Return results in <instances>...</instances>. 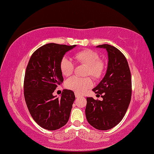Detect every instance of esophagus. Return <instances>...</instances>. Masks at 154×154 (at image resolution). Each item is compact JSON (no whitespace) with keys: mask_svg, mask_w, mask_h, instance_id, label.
Returning <instances> with one entry per match:
<instances>
[{"mask_svg":"<svg viewBox=\"0 0 154 154\" xmlns=\"http://www.w3.org/2000/svg\"><path fill=\"white\" fill-rule=\"evenodd\" d=\"M75 96L77 98H78V97H80V96H81V95H80L79 94H77V93H75Z\"/></svg>","mask_w":154,"mask_h":154,"instance_id":"34e87169","label":"esophagus"}]
</instances>
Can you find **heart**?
Wrapping results in <instances>:
<instances>
[{
  "label": "heart",
  "mask_w": 154,
  "mask_h": 154,
  "mask_svg": "<svg viewBox=\"0 0 154 154\" xmlns=\"http://www.w3.org/2000/svg\"><path fill=\"white\" fill-rule=\"evenodd\" d=\"M77 61L88 66L87 75H90L94 79H99L102 76L105 69V64L99 60L100 57L98 52L92 50H84L76 52L74 55ZM61 73L66 77H69L73 73L74 63L68 57L61 59L60 63ZM92 85V81L89 77L80 78L73 77L66 82V87L77 94H82Z\"/></svg>",
  "instance_id": "heart-1"
}]
</instances>
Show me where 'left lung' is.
Here are the masks:
<instances>
[{
    "label": "left lung",
    "instance_id": "obj_1",
    "mask_svg": "<svg viewBox=\"0 0 154 154\" xmlns=\"http://www.w3.org/2000/svg\"><path fill=\"white\" fill-rule=\"evenodd\" d=\"M107 52L105 75L93 89L102 100L87 98L85 116L88 122L99 130H108L119 124L129 107L131 96V72L127 60L116 47L109 45L96 46Z\"/></svg>",
    "mask_w": 154,
    "mask_h": 154
}]
</instances>
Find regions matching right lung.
Masks as SVG:
<instances>
[{
  "mask_svg": "<svg viewBox=\"0 0 154 154\" xmlns=\"http://www.w3.org/2000/svg\"><path fill=\"white\" fill-rule=\"evenodd\" d=\"M76 45L49 43L33 53L27 66L24 96L27 107L35 121L44 129L56 130L68 122L75 96L64 89L60 98L53 96L63 81L60 63L66 52Z\"/></svg>",
  "mask_w": 154,
  "mask_h": 154,
  "instance_id": "add662e5",
  "label": "right lung"
}]
</instances>
